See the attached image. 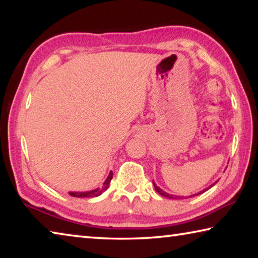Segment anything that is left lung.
Instances as JSON below:
<instances>
[{
  "label": "left lung",
  "instance_id": "obj_1",
  "mask_svg": "<svg viewBox=\"0 0 258 258\" xmlns=\"http://www.w3.org/2000/svg\"><path fill=\"white\" fill-rule=\"evenodd\" d=\"M154 185H155V189H156V191L157 192H158V194L159 195H161V196H163V197H166V198H169V199H181L182 197H177V196H172V195H168V194H166V192L165 191H163V190H161V189H159V187L158 186H156V184H155V183H154ZM208 189H209V187H208ZM208 189H206V190H208ZM206 190H204V191H202V192H199V194L198 195H200V194H203V192H205V191H206ZM192 197H194V196H192Z\"/></svg>",
  "mask_w": 258,
  "mask_h": 258
}]
</instances>
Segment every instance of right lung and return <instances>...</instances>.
I'll return each instance as SVG.
<instances>
[{"instance_id": "add662e5", "label": "right lung", "mask_w": 258, "mask_h": 258, "mask_svg": "<svg viewBox=\"0 0 258 258\" xmlns=\"http://www.w3.org/2000/svg\"><path fill=\"white\" fill-rule=\"evenodd\" d=\"M112 178V172H110L109 174V176L107 177V180L104 181L103 183V186L101 189H95L92 191H87V192H68V195L73 196V197H76V198H90V197H98L102 194V192L106 191L109 186V183H110Z\"/></svg>"}]
</instances>
